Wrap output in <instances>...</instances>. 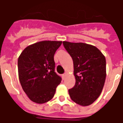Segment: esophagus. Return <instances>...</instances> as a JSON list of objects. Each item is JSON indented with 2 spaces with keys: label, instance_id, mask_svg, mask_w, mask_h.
I'll use <instances>...</instances> for the list:
<instances>
[{
  "label": "esophagus",
  "instance_id": "34e87169",
  "mask_svg": "<svg viewBox=\"0 0 123 123\" xmlns=\"http://www.w3.org/2000/svg\"><path fill=\"white\" fill-rule=\"evenodd\" d=\"M66 76H67V74H63L62 75L63 79H65V78H66Z\"/></svg>",
  "mask_w": 123,
  "mask_h": 123
}]
</instances>
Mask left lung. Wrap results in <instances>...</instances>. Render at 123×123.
<instances>
[{"label":"left lung","mask_w":123,"mask_h":123,"mask_svg":"<svg viewBox=\"0 0 123 123\" xmlns=\"http://www.w3.org/2000/svg\"><path fill=\"white\" fill-rule=\"evenodd\" d=\"M72 58L76 83L69 89V96L75 103L88 106L100 95L106 78V60L96 47L79 42H63Z\"/></svg>","instance_id":"1"}]
</instances>
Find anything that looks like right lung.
Wrapping results in <instances>:
<instances>
[{
	"instance_id": "obj_1",
	"label": "right lung",
	"mask_w": 123,
	"mask_h": 123,
	"mask_svg": "<svg viewBox=\"0 0 123 123\" xmlns=\"http://www.w3.org/2000/svg\"><path fill=\"white\" fill-rule=\"evenodd\" d=\"M62 41H44L23 50L18 60L19 82L29 98L44 104L55 95L62 78L55 72L54 55Z\"/></svg>"
}]
</instances>
